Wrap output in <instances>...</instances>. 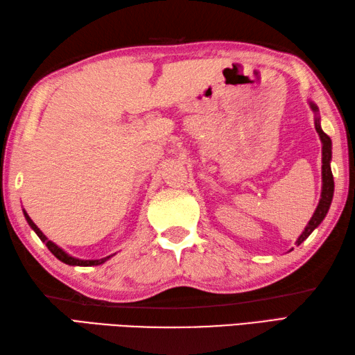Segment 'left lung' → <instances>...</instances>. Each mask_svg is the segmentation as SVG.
<instances>
[{
    "label": "left lung",
    "mask_w": 355,
    "mask_h": 355,
    "mask_svg": "<svg viewBox=\"0 0 355 355\" xmlns=\"http://www.w3.org/2000/svg\"><path fill=\"white\" fill-rule=\"evenodd\" d=\"M308 103H310V108L314 112V126H315V131H318L320 141H322V192H320L319 205H318V207H315L311 220L308 221L304 232L300 233V236L296 241L297 245L302 244L304 241L310 236L315 229L319 227L320 223L325 220V216H327L329 206H331V201H333V195H334V178H333V172H331L333 143H331V139L322 130L318 105H315L313 101H308Z\"/></svg>",
    "instance_id": "8db88e82"
}]
</instances>
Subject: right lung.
<instances>
[{"label": "right lung", "mask_w": 355, "mask_h": 355, "mask_svg": "<svg viewBox=\"0 0 355 355\" xmlns=\"http://www.w3.org/2000/svg\"><path fill=\"white\" fill-rule=\"evenodd\" d=\"M22 214H24V216H26V221L28 223L30 227L33 229V232L36 233L37 236H40V239L42 241V243L49 247V250H50L53 254H55L59 261H62L64 263H67V266H78V267L101 266V263L107 262V261L111 258V256H112V254H110V256H107V258H102V259H79V258H74V256L69 254V253H67L65 250H62L61 247L56 245L55 243H53V241H50L47 236H45L44 233H42L40 229H37V225L32 221V218H30V216L27 215L26 210H22Z\"/></svg>", "instance_id": "right-lung-1"}]
</instances>
